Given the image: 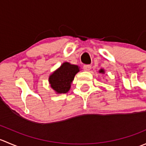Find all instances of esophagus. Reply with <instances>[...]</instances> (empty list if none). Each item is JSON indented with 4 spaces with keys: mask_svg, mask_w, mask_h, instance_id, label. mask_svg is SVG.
I'll return each instance as SVG.
<instances>
[{
    "mask_svg": "<svg viewBox=\"0 0 146 146\" xmlns=\"http://www.w3.org/2000/svg\"><path fill=\"white\" fill-rule=\"evenodd\" d=\"M83 69L85 71H89L91 69V66L90 65H85V66H83Z\"/></svg>",
    "mask_w": 146,
    "mask_h": 146,
    "instance_id": "esophagus-1",
    "label": "esophagus"
}]
</instances>
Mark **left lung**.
Here are the masks:
<instances>
[{
	"instance_id": "8db88e82",
	"label": "left lung",
	"mask_w": 146,
	"mask_h": 146,
	"mask_svg": "<svg viewBox=\"0 0 146 146\" xmlns=\"http://www.w3.org/2000/svg\"><path fill=\"white\" fill-rule=\"evenodd\" d=\"M100 73H104V70H102V69H101V70H100Z\"/></svg>"
}]
</instances>
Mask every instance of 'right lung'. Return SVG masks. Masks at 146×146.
<instances>
[{
  "mask_svg": "<svg viewBox=\"0 0 146 146\" xmlns=\"http://www.w3.org/2000/svg\"><path fill=\"white\" fill-rule=\"evenodd\" d=\"M79 71L78 66L66 62L49 77L51 87L58 93H66L70 88L75 76Z\"/></svg>",
  "mask_w": 146,
  "mask_h": 146,
  "instance_id": "1",
  "label": "right lung"
}]
</instances>
